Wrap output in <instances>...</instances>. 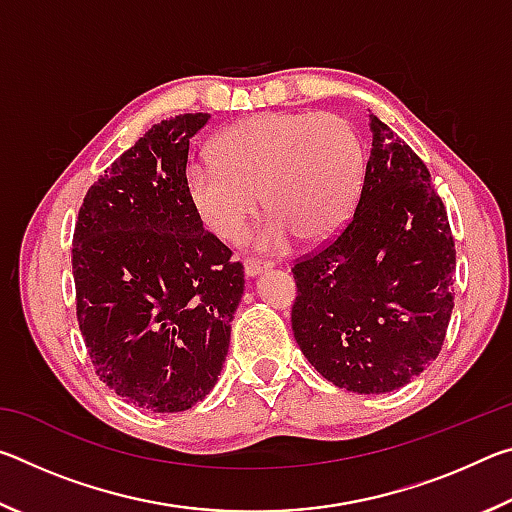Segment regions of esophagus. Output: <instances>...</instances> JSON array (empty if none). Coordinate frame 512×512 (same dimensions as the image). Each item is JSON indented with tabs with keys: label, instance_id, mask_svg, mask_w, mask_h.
<instances>
[{
	"label": "esophagus",
	"instance_id": "obj_1",
	"mask_svg": "<svg viewBox=\"0 0 512 512\" xmlns=\"http://www.w3.org/2000/svg\"><path fill=\"white\" fill-rule=\"evenodd\" d=\"M273 264L271 262H264V259H257V257H246L244 259V273L246 277H255L259 273H264L271 268Z\"/></svg>",
	"mask_w": 512,
	"mask_h": 512
}]
</instances>
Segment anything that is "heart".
<instances>
[{
  "label": "heart",
  "instance_id": "obj_1",
  "mask_svg": "<svg viewBox=\"0 0 512 512\" xmlns=\"http://www.w3.org/2000/svg\"><path fill=\"white\" fill-rule=\"evenodd\" d=\"M212 158L185 171L189 205L212 235L239 241L264 198L271 216L255 246L268 253L296 235L307 244L334 237L354 212L366 171L357 131L332 112L244 119L216 135Z\"/></svg>",
  "mask_w": 512,
  "mask_h": 512
}]
</instances>
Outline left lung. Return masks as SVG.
<instances>
[{"instance_id": "obj_1", "label": "left lung", "mask_w": 512, "mask_h": 512, "mask_svg": "<svg viewBox=\"0 0 512 512\" xmlns=\"http://www.w3.org/2000/svg\"><path fill=\"white\" fill-rule=\"evenodd\" d=\"M372 149L354 214L291 268L302 354L334 386L361 395L409 384L443 348L454 309L456 248L431 173L370 115Z\"/></svg>"}]
</instances>
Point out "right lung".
<instances>
[{
    "label": "right lung",
    "mask_w": 512,
    "mask_h": 512,
    "mask_svg": "<svg viewBox=\"0 0 512 512\" xmlns=\"http://www.w3.org/2000/svg\"><path fill=\"white\" fill-rule=\"evenodd\" d=\"M207 121L189 112L155 124L88 189L74 228L76 318L94 372L153 413L187 411L212 391L244 293V266L185 192L189 142Z\"/></svg>",
    "instance_id": "1"
}]
</instances>
